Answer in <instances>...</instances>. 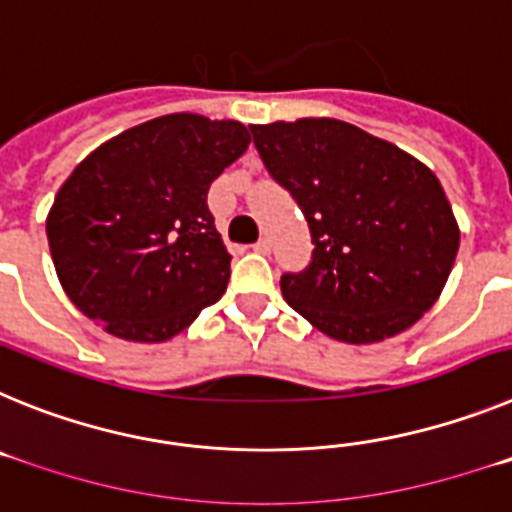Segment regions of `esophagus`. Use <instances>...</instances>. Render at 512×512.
<instances>
[{
    "label": "esophagus",
    "instance_id": "obj_1",
    "mask_svg": "<svg viewBox=\"0 0 512 512\" xmlns=\"http://www.w3.org/2000/svg\"><path fill=\"white\" fill-rule=\"evenodd\" d=\"M253 251H256V253H269L271 251V241H269V238H261V241L253 243Z\"/></svg>",
    "mask_w": 512,
    "mask_h": 512
}]
</instances>
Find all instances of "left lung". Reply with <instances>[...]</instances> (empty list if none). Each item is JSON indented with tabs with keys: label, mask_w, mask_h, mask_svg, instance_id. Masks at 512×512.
Instances as JSON below:
<instances>
[{
	"label": "left lung",
	"mask_w": 512,
	"mask_h": 512,
	"mask_svg": "<svg viewBox=\"0 0 512 512\" xmlns=\"http://www.w3.org/2000/svg\"><path fill=\"white\" fill-rule=\"evenodd\" d=\"M248 128L315 246L305 271L282 277L287 305L343 343H377L418 323L459 251V225L436 174L333 117Z\"/></svg>",
	"instance_id": "left-lung-1"
}]
</instances>
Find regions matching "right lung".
I'll return each instance as SVG.
<instances>
[{"mask_svg": "<svg viewBox=\"0 0 512 512\" xmlns=\"http://www.w3.org/2000/svg\"><path fill=\"white\" fill-rule=\"evenodd\" d=\"M248 143L238 120L176 112L89 153L45 220L69 300L122 341L161 343L189 328L228 287L207 192Z\"/></svg>", "mask_w": 512, "mask_h": 512, "instance_id": "obj_1", "label": "right lung"}]
</instances>
